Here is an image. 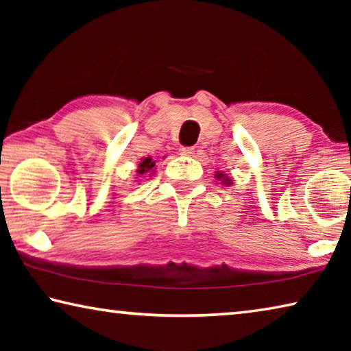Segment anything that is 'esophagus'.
I'll return each instance as SVG.
<instances>
[{
  "label": "esophagus",
  "instance_id": "esophagus-1",
  "mask_svg": "<svg viewBox=\"0 0 351 351\" xmlns=\"http://www.w3.org/2000/svg\"><path fill=\"white\" fill-rule=\"evenodd\" d=\"M180 153L182 154V156H192V154L195 153V148L193 147H181Z\"/></svg>",
  "mask_w": 351,
  "mask_h": 351
}]
</instances>
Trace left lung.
<instances>
[{"mask_svg": "<svg viewBox=\"0 0 351 351\" xmlns=\"http://www.w3.org/2000/svg\"><path fill=\"white\" fill-rule=\"evenodd\" d=\"M217 178H218V180H221L223 184H226V186H230V184H232V180L226 176L224 173H221V171H217Z\"/></svg>", "mask_w": 351, "mask_h": 351, "instance_id": "8db88e82", "label": "left lung"}]
</instances>
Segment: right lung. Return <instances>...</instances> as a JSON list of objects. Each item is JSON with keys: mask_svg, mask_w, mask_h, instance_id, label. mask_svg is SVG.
<instances>
[{"mask_svg": "<svg viewBox=\"0 0 351 351\" xmlns=\"http://www.w3.org/2000/svg\"><path fill=\"white\" fill-rule=\"evenodd\" d=\"M138 173H139V175L150 173V176L154 173V161H153V159H152L150 156L141 159L139 167H138Z\"/></svg>", "mask_w": 351, "mask_h": 351, "instance_id": "obj_1", "label": "right lung"}]
</instances>
